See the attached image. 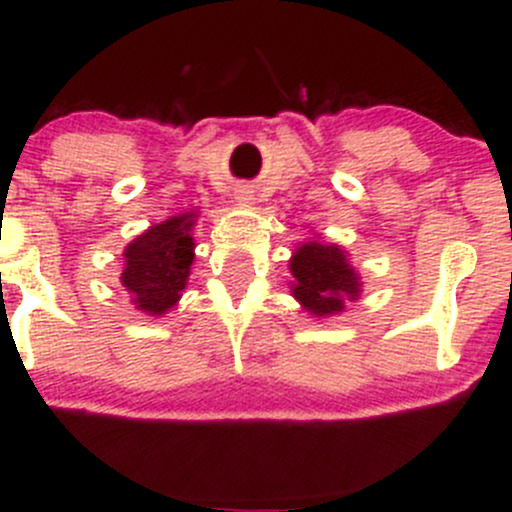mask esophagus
Returning a JSON list of instances; mask_svg holds the SVG:
<instances>
[{
    "label": "esophagus",
    "instance_id": "34e87169",
    "mask_svg": "<svg viewBox=\"0 0 512 512\" xmlns=\"http://www.w3.org/2000/svg\"><path fill=\"white\" fill-rule=\"evenodd\" d=\"M233 199H236L238 204H250L252 202V192L248 187H238L236 192H233Z\"/></svg>",
    "mask_w": 512,
    "mask_h": 512
}]
</instances>
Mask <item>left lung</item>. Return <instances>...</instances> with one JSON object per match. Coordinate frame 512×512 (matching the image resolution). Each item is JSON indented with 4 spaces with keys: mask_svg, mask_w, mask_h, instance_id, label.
<instances>
[{
    "mask_svg": "<svg viewBox=\"0 0 512 512\" xmlns=\"http://www.w3.org/2000/svg\"><path fill=\"white\" fill-rule=\"evenodd\" d=\"M293 296L313 315L342 313L344 301L361 293V279L339 245L308 240L291 257Z\"/></svg>",
    "mask_w": 512,
    "mask_h": 512,
    "instance_id": "left-lung-1",
    "label": "left lung"
}]
</instances>
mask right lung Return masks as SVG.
<instances>
[{"instance_id":"add662e5","label":"right lung","mask_w":512,"mask_h":512,"mask_svg":"<svg viewBox=\"0 0 512 512\" xmlns=\"http://www.w3.org/2000/svg\"><path fill=\"white\" fill-rule=\"evenodd\" d=\"M197 211L170 216L156 223L125 248L122 286L132 293V303L146 315H163L180 301L195 262Z\"/></svg>"}]
</instances>
